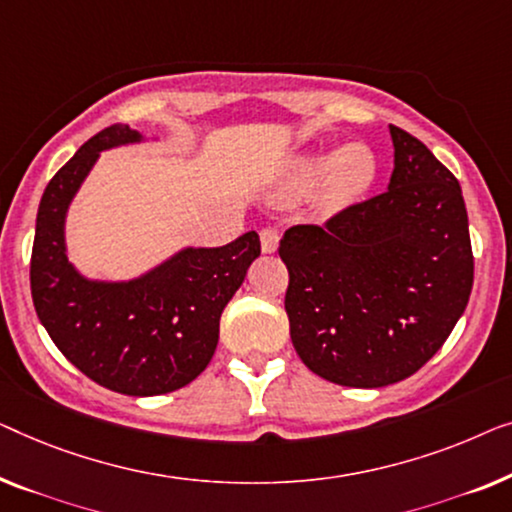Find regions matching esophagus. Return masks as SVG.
Listing matches in <instances>:
<instances>
[{"instance_id": "34e87169", "label": "esophagus", "mask_w": 512, "mask_h": 512, "mask_svg": "<svg viewBox=\"0 0 512 512\" xmlns=\"http://www.w3.org/2000/svg\"><path fill=\"white\" fill-rule=\"evenodd\" d=\"M259 241H262V250H264L266 255L276 253V250H278V241H280L278 229H273V227H264L262 232H259Z\"/></svg>"}]
</instances>
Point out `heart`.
Listing matches in <instances>:
<instances>
[{"label": "heart", "mask_w": 512, "mask_h": 512, "mask_svg": "<svg viewBox=\"0 0 512 512\" xmlns=\"http://www.w3.org/2000/svg\"><path fill=\"white\" fill-rule=\"evenodd\" d=\"M327 176V197L348 204L362 197L378 176V160L364 143H350L341 150H311L294 157L290 181L297 187H313Z\"/></svg>", "instance_id": "1"}]
</instances>
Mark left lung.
<instances>
[{"label": "left lung", "instance_id": "obj_1", "mask_svg": "<svg viewBox=\"0 0 512 512\" xmlns=\"http://www.w3.org/2000/svg\"><path fill=\"white\" fill-rule=\"evenodd\" d=\"M387 192L325 225L290 227L285 311L308 369L343 387H385L441 350L473 287L462 187L434 153L390 125Z\"/></svg>", "mask_w": 512, "mask_h": 512}]
</instances>
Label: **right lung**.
Masks as SVG:
<instances>
[{"label": "right lung", "instance_id": "1", "mask_svg": "<svg viewBox=\"0 0 512 512\" xmlns=\"http://www.w3.org/2000/svg\"><path fill=\"white\" fill-rule=\"evenodd\" d=\"M146 141L111 125L85 141L43 190L30 283L41 325L64 357L106 390L155 397L181 390L211 362L220 315L259 257L248 232L220 248H183L132 280L85 278L67 255V213L109 148Z\"/></svg>", "mask_w": 512, "mask_h": 512}]
</instances>
